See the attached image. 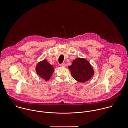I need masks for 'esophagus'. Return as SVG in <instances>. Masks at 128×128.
<instances>
[{
	"label": "esophagus",
	"mask_w": 128,
	"mask_h": 128,
	"mask_svg": "<svg viewBox=\"0 0 128 128\" xmlns=\"http://www.w3.org/2000/svg\"><path fill=\"white\" fill-rule=\"evenodd\" d=\"M61 66H62V67H65V66H66L65 63H62V64H61Z\"/></svg>",
	"instance_id": "obj_1"
}]
</instances>
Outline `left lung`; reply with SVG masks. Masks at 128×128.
<instances>
[{
    "mask_svg": "<svg viewBox=\"0 0 128 128\" xmlns=\"http://www.w3.org/2000/svg\"><path fill=\"white\" fill-rule=\"evenodd\" d=\"M72 76L80 82H85L94 75V70L90 63L85 58H77L68 67Z\"/></svg>",
    "mask_w": 128,
    "mask_h": 128,
    "instance_id": "obj_1",
    "label": "left lung"
}]
</instances>
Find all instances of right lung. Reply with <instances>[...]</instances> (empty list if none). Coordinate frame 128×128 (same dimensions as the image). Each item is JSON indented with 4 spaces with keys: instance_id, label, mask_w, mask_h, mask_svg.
Returning a JSON list of instances; mask_svg holds the SVG:
<instances>
[{
    "instance_id": "add662e5",
    "label": "right lung",
    "mask_w": 128,
    "mask_h": 128,
    "mask_svg": "<svg viewBox=\"0 0 128 128\" xmlns=\"http://www.w3.org/2000/svg\"><path fill=\"white\" fill-rule=\"evenodd\" d=\"M36 74L44 80H49L52 75L54 69L46 59L40 61L36 65Z\"/></svg>"
}]
</instances>
